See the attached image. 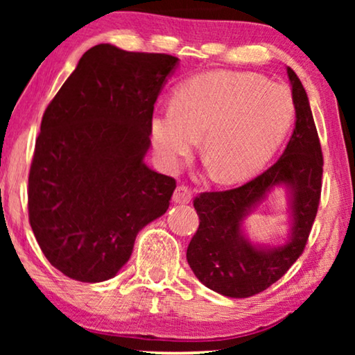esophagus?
Instances as JSON below:
<instances>
[{"label":"esophagus","mask_w":355,"mask_h":355,"mask_svg":"<svg viewBox=\"0 0 355 355\" xmlns=\"http://www.w3.org/2000/svg\"><path fill=\"white\" fill-rule=\"evenodd\" d=\"M173 200L176 203H189L192 200V191L187 186H178L173 193Z\"/></svg>","instance_id":"esophagus-1"}]
</instances>
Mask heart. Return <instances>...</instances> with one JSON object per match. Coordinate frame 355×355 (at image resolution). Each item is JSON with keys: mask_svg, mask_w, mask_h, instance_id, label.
<instances>
[{"mask_svg": "<svg viewBox=\"0 0 355 355\" xmlns=\"http://www.w3.org/2000/svg\"><path fill=\"white\" fill-rule=\"evenodd\" d=\"M294 116V98L284 85L252 72L210 71L179 87L174 105L153 114L150 135L168 169L178 168L202 135L215 178L239 182L270 162Z\"/></svg>", "mask_w": 355, "mask_h": 355, "instance_id": "1", "label": "heart"}]
</instances>
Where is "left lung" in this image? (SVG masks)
I'll return each mask as SVG.
<instances>
[{
  "instance_id": "1",
  "label": "left lung",
  "mask_w": 355,
  "mask_h": 355,
  "mask_svg": "<svg viewBox=\"0 0 355 355\" xmlns=\"http://www.w3.org/2000/svg\"><path fill=\"white\" fill-rule=\"evenodd\" d=\"M295 125L273 166L244 186L196 197L198 230L187 247V261L202 284L227 297H250L284 276L307 244L322 193L323 155L309 96L288 67ZM290 192L291 230L283 246H255L241 223L275 187Z\"/></svg>"
}]
</instances>
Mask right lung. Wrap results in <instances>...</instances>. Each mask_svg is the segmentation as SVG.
<instances>
[{"instance_id":"obj_1","label":"right lung","mask_w":355,"mask_h":355,"mask_svg":"<svg viewBox=\"0 0 355 355\" xmlns=\"http://www.w3.org/2000/svg\"><path fill=\"white\" fill-rule=\"evenodd\" d=\"M176 56L101 43L82 55L43 114L28 221L48 261L82 283L116 276L135 237L164 215L173 178L144 163L153 105Z\"/></svg>"}]
</instances>
